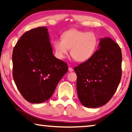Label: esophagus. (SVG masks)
I'll return each mask as SVG.
<instances>
[{
	"mask_svg": "<svg viewBox=\"0 0 132 132\" xmlns=\"http://www.w3.org/2000/svg\"><path fill=\"white\" fill-rule=\"evenodd\" d=\"M68 70H69V72H72L73 70V69L72 68H70V67H69V68H68Z\"/></svg>",
	"mask_w": 132,
	"mask_h": 132,
	"instance_id": "esophagus-1",
	"label": "esophagus"
}]
</instances>
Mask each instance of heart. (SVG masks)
Here are the masks:
<instances>
[{
    "label": "heart",
    "instance_id": "obj_1",
    "mask_svg": "<svg viewBox=\"0 0 132 132\" xmlns=\"http://www.w3.org/2000/svg\"><path fill=\"white\" fill-rule=\"evenodd\" d=\"M98 36L94 32H86L78 29H70L62 35V39L53 41L55 55L59 59H63L70 48V54L78 62L89 59L97 50Z\"/></svg>",
    "mask_w": 132,
    "mask_h": 132
}]
</instances>
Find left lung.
<instances>
[{
    "instance_id": "8db88e82",
    "label": "left lung",
    "mask_w": 132,
    "mask_h": 132,
    "mask_svg": "<svg viewBox=\"0 0 132 132\" xmlns=\"http://www.w3.org/2000/svg\"><path fill=\"white\" fill-rule=\"evenodd\" d=\"M121 62L117 43L110 37L100 39L93 56L74 68L78 98L82 105L97 108L110 101L120 82Z\"/></svg>"
}]
</instances>
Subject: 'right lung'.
Masks as SVG:
<instances>
[{
	"label": "right lung",
	"instance_id": "obj_1",
	"mask_svg": "<svg viewBox=\"0 0 132 132\" xmlns=\"http://www.w3.org/2000/svg\"><path fill=\"white\" fill-rule=\"evenodd\" d=\"M13 78L23 97L33 104L42 103L52 97L68 70L65 62L53 54L46 27L24 33L12 53Z\"/></svg>",
	"mask_w": 132,
	"mask_h": 132
}]
</instances>
